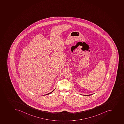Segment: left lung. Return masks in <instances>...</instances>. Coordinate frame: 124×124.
<instances>
[{
  "instance_id": "1",
  "label": "left lung",
  "mask_w": 124,
  "mask_h": 124,
  "mask_svg": "<svg viewBox=\"0 0 124 124\" xmlns=\"http://www.w3.org/2000/svg\"><path fill=\"white\" fill-rule=\"evenodd\" d=\"M89 94V95H85V96H90V95H93V94Z\"/></svg>"
}]
</instances>
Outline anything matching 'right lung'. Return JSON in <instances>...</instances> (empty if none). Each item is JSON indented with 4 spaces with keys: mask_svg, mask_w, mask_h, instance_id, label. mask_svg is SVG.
<instances>
[{
    "mask_svg": "<svg viewBox=\"0 0 124 124\" xmlns=\"http://www.w3.org/2000/svg\"><path fill=\"white\" fill-rule=\"evenodd\" d=\"M55 89H56V88H55ZM55 89H54V90H53V91H52V92H51V93H48V94H45V95H48V94H51V93H52V92H53L54 91V90H55ZM43 96H44V95H43Z\"/></svg>",
    "mask_w": 124,
    "mask_h": 124,
    "instance_id": "1",
    "label": "right lung"
}]
</instances>
